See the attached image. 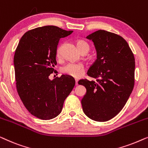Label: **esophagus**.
<instances>
[{"instance_id": "esophagus-1", "label": "esophagus", "mask_w": 148, "mask_h": 148, "mask_svg": "<svg viewBox=\"0 0 148 148\" xmlns=\"http://www.w3.org/2000/svg\"><path fill=\"white\" fill-rule=\"evenodd\" d=\"M78 85V80L75 79V86H77Z\"/></svg>"}]
</instances>
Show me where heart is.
Here are the masks:
<instances>
[{
    "label": "heart",
    "mask_w": 148,
    "mask_h": 148,
    "mask_svg": "<svg viewBox=\"0 0 148 148\" xmlns=\"http://www.w3.org/2000/svg\"><path fill=\"white\" fill-rule=\"evenodd\" d=\"M77 46L81 52H88L90 50V45L88 42L83 40H79L77 41ZM56 55L57 58H60L61 55V47L58 46L56 49ZM62 73L74 78H79L84 74L85 69L82 64L79 63H69L61 69Z\"/></svg>",
    "instance_id": "b5f03b06"
}]
</instances>
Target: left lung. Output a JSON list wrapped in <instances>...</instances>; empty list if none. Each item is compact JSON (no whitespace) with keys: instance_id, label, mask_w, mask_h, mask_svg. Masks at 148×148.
<instances>
[{"instance_id":"1","label":"left lung","mask_w":148,"mask_h":148,"mask_svg":"<svg viewBox=\"0 0 148 148\" xmlns=\"http://www.w3.org/2000/svg\"><path fill=\"white\" fill-rule=\"evenodd\" d=\"M86 38L92 40L97 52L87 74L96 82L79 81L86 88L82 108L92 120L104 122L121 112L132 92L135 58L126 40L116 34L100 29Z\"/></svg>"}]
</instances>
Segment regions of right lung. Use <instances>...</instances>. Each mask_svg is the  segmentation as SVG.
Instances as JSON below:
<instances>
[{"label":"right lung","mask_w":148,"mask_h":148,"mask_svg":"<svg viewBox=\"0 0 148 148\" xmlns=\"http://www.w3.org/2000/svg\"><path fill=\"white\" fill-rule=\"evenodd\" d=\"M72 33L54 25L35 28L24 34L15 50L13 62L18 94L27 110L38 119L57 116L75 84L73 78L64 75L53 80L49 78L57 64L60 38Z\"/></svg>","instance_id":"add662e5"}]
</instances>
